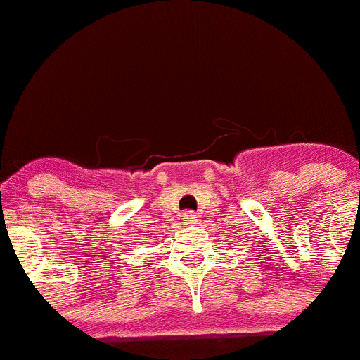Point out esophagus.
I'll list each match as a JSON object with an SVG mask.
<instances>
[{
  "instance_id": "esophagus-1",
  "label": "esophagus",
  "mask_w": 360,
  "mask_h": 360,
  "mask_svg": "<svg viewBox=\"0 0 360 360\" xmlns=\"http://www.w3.org/2000/svg\"><path fill=\"white\" fill-rule=\"evenodd\" d=\"M183 221L188 223V225H191V223L197 221V214H195V212H191V211H184L183 212Z\"/></svg>"
}]
</instances>
